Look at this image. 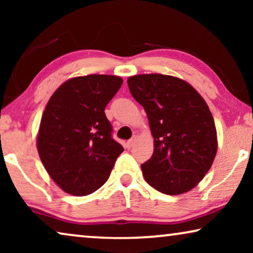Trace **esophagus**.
I'll return each mask as SVG.
<instances>
[{"label": "esophagus", "instance_id": "esophagus-1", "mask_svg": "<svg viewBox=\"0 0 253 253\" xmlns=\"http://www.w3.org/2000/svg\"><path fill=\"white\" fill-rule=\"evenodd\" d=\"M134 143H136V137H133V138H131L130 140H127L126 143V147L127 148V150H130L131 147L133 146L134 145Z\"/></svg>", "mask_w": 253, "mask_h": 253}]
</instances>
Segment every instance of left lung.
I'll return each instance as SVG.
<instances>
[{
	"label": "left lung",
	"mask_w": 253,
	"mask_h": 253,
	"mask_svg": "<svg viewBox=\"0 0 253 253\" xmlns=\"http://www.w3.org/2000/svg\"><path fill=\"white\" fill-rule=\"evenodd\" d=\"M131 95L147 114L154 152L141 165L145 181L165 195L195 188L210 170L217 150L212 113L189 83L150 74L127 78Z\"/></svg>",
	"instance_id": "obj_1"
}]
</instances>
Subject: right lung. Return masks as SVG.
<instances>
[{
  "mask_svg": "<svg viewBox=\"0 0 253 253\" xmlns=\"http://www.w3.org/2000/svg\"><path fill=\"white\" fill-rule=\"evenodd\" d=\"M122 78L88 75L64 82L41 117L37 147L53 181L72 196H87L105 184L124 148L113 139L105 108Z\"/></svg>",
  "mask_w": 253,
  "mask_h": 253,
  "instance_id": "obj_1",
  "label": "right lung"
}]
</instances>
